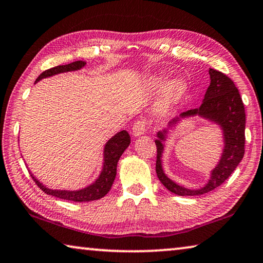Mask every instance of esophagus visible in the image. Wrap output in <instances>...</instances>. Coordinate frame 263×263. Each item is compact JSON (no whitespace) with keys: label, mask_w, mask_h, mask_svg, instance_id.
<instances>
[{"label":"esophagus","mask_w":263,"mask_h":263,"mask_svg":"<svg viewBox=\"0 0 263 263\" xmlns=\"http://www.w3.org/2000/svg\"><path fill=\"white\" fill-rule=\"evenodd\" d=\"M145 131H146V123L144 120H137V122L133 124L132 126V133L135 137H139L144 135Z\"/></svg>","instance_id":"1"}]
</instances>
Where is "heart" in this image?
I'll use <instances>...</instances> for the list:
<instances>
[{"instance_id": "heart-1", "label": "heart", "mask_w": 263, "mask_h": 263, "mask_svg": "<svg viewBox=\"0 0 263 263\" xmlns=\"http://www.w3.org/2000/svg\"><path fill=\"white\" fill-rule=\"evenodd\" d=\"M166 77L165 76H153L149 79V85L153 87H160L164 84ZM187 83L184 78L176 77L167 82V84L164 86L160 96L159 102H158L157 110L159 114L168 111L174 104H177L180 98L186 93Z\"/></svg>"}]
</instances>
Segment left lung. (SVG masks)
I'll return each mask as SVG.
<instances>
[{
    "label": "left lung",
    "instance_id": "left-lung-1",
    "mask_svg": "<svg viewBox=\"0 0 263 263\" xmlns=\"http://www.w3.org/2000/svg\"><path fill=\"white\" fill-rule=\"evenodd\" d=\"M208 72H210L211 83L201 105L197 109L182 112L180 116L173 118L168 123L167 128H164L157 133L158 139L154 141L157 145V176L166 189L180 197L201 195L219 187L234 172L245 154L246 114L239 90L236 89L232 79L224 73L214 69H210ZM195 115L219 125L223 131L224 148L220 160L212 170L208 184L200 189H187L174 183L165 176L162 168L161 158L164 148L163 141L167 138L168 128H173L181 119Z\"/></svg>",
    "mask_w": 263,
    "mask_h": 263
}]
</instances>
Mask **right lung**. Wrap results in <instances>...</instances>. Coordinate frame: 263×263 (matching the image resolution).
<instances>
[{
	"label": "right lung",
	"instance_id": "obj_1",
	"mask_svg": "<svg viewBox=\"0 0 263 263\" xmlns=\"http://www.w3.org/2000/svg\"><path fill=\"white\" fill-rule=\"evenodd\" d=\"M84 61H76L72 62L70 64L65 65H58L55 68H51L49 70H45L44 72H42L39 78L36 79V83L40 82L41 79L55 76L58 73L69 72V71H76V70H81L85 66ZM131 143V138L128 133L123 130L118 133H116L114 137L107 140V143L104 146V159H103V168L101 171L98 178L92 182V184L84 187L82 190L77 191H68V190H51L45 185L42 184L40 180L32 176V179L36 182V185L40 189L52 197L69 200V201L74 202H85V201H93V200H98L103 198L104 195L107 194V192L111 190L112 184H114L116 174H117V164L122 154L124 153L125 149L128 147V145Z\"/></svg>",
	"mask_w": 263,
	"mask_h": 263
}]
</instances>
